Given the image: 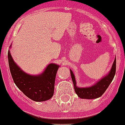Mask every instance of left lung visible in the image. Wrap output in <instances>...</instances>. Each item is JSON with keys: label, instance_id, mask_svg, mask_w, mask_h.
<instances>
[{"label": "left lung", "instance_id": "8db88e82", "mask_svg": "<svg viewBox=\"0 0 125 125\" xmlns=\"http://www.w3.org/2000/svg\"><path fill=\"white\" fill-rule=\"evenodd\" d=\"M71 76L73 82L74 91L77 95L82 99H94L99 98L103 95L105 92L109 85L113 81L116 73V59L113 62L111 71L109 74L104 78H102L100 81H98L96 84L89 88H78L76 86L75 77L73 71L70 69Z\"/></svg>", "mask_w": 125, "mask_h": 125}]
</instances>
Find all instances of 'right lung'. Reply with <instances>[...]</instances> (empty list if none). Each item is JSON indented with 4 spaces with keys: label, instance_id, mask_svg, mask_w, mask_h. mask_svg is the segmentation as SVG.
Segmentation results:
<instances>
[{
    "label": "right lung",
    "instance_id": "add662e5",
    "mask_svg": "<svg viewBox=\"0 0 125 125\" xmlns=\"http://www.w3.org/2000/svg\"><path fill=\"white\" fill-rule=\"evenodd\" d=\"M8 60L14 83L26 96L35 101H44L52 97L58 65L50 64L42 74L31 76L23 72L14 62L9 51Z\"/></svg>",
    "mask_w": 125,
    "mask_h": 125
}]
</instances>
